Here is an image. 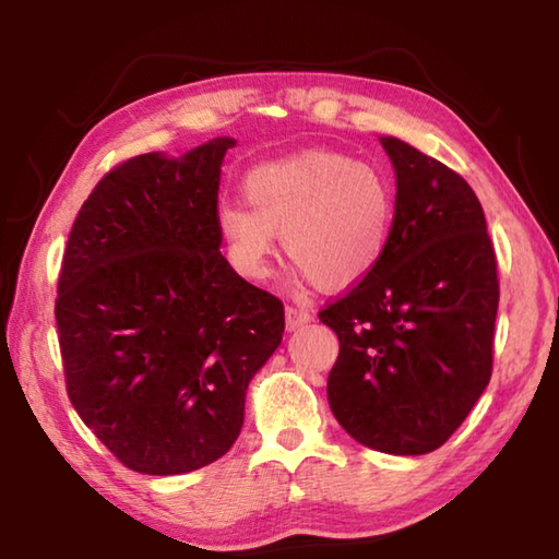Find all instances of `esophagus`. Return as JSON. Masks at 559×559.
Wrapping results in <instances>:
<instances>
[{"instance_id": "1", "label": "esophagus", "mask_w": 559, "mask_h": 559, "mask_svg": "<svg viewBox=\"0 0 559 559\" xmlns=\"http://www.w3.org/2000/svg\"><path fill=\"white\" fill-rule=\"evenodd\" d=\"M310 320H313V318H310L306 308H296V306L286 308V328L290 330V333H293V330H300L302 325H308Z\"/></svg>"}]
</instances>
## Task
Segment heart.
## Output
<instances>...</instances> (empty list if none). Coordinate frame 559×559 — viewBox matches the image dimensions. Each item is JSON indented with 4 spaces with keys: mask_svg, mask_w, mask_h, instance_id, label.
Masks as SVG:
<instances>
[{
    "mask_svg": "<svg viewBox=\"0 0 559 559\" xmlns=\"http://www.w3.org/2000/svg\"><path fill=\"white\" fill-rule=\"evenodd\" d=\"M241 202H222L214 222L231 269L259 281L278 246L293 276L345 290L380 266L392 241L394 192L382 173L325 150L253 167Z\"/></svg>",
    "mask_w": 559,
    "mask_h": 559,
    "instance_id": "1",
    "label": "heart"
}]
</instances>
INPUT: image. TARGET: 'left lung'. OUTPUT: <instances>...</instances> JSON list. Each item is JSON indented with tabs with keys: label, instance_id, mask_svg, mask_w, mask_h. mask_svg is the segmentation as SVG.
<instances>
[{
	"label": "left lung",
	"instance_id": "1",
	"mask_svg": "<svg viewBox=\"0 0 559 559\" xmlns=\"http://www.w3.org/2000/svg\"><path fill=\"white\" fill-rule=\"evenodd\" d=\"M380 143L396 177L392 241L370 276L318 313L340 340L328 402L362 447L421 456L490 382L496 253L466 179L400 138Z\"/></svg>",
	"mask_w": 559,
	"mask_h": 559
}]
</instances>
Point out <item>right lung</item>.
<instances>
[{
    "mask_svg": "<svg viewBox=\"0 0 559 559\" xmlns=\"http://www.w3.org/2000/svg\"><path fill=\"white\" fill-rule=\"evenodd\" d=\"M138 155L83 202L63 253L56 325L66 390L128 468L189 473L222 459L246 390L283 340V302L222 257L226 150Z\"/></svg>",
    "mask_w": 559,
    "mask_h": 559,
    "instance_id": "right-lung-1",
    "label": "right lung"
}]
</instances>
